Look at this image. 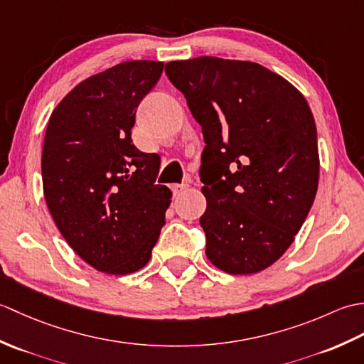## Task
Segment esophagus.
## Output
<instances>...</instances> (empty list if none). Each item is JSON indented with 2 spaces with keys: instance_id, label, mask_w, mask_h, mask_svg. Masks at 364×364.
Wrapping results in <instances>:
<instances>
[{
  "instance_id": "34e87169",
  "label": "esophagus",
  "mask_w": 364,
  "mask_h": 364,
  "mask_svg": "<svg viewBox=\"0 0 364 364\" xmlns=\"http://www.w3.org/2000/svg\"><path fill=\"white\" fill-rule=\"evenodd\" d=\"M188 189H189V184H186V183H183V184H173V188H172L173 196H180V194H183V192H186Z\"/></svg>"
}]
</instances>
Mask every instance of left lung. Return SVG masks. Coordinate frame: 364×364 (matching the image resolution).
<instances>
[{
    "label": "left lung",
    "mask_w": 364,
    "mask_h": 364,
    "mask_svg": "<svg viewBox=\"0 0 364 364\" xmlns=\"http://www.w3.org/2000/svg\"><path fill=\"white\" fill-rule=\"evenodd\" d=\"M202 127L200 225L206 257L227 274L264 270L310 213L319 181L318 131L305 97L249 60L202 56L166 64Z\"/></svg>",
    "instance_id": "obj_1"
}]
</instances>
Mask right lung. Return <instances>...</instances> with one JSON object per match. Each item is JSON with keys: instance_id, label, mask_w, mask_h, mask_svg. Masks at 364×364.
Listing matches in <instances>:
<instances>
[{"instance_id": "add662e5", "label": "right lung", "mask_w": 364, "mask_h": 364, "mask_svg": "<svg viewBox=\"0 0 364 364\" xmlns=\"http://www.w3.org/2000/svg\"><path fill=\"white\" fill-rule=\"evenodd\" d=\"M164 64L128 60L80 82L53 111L42 181L53 220L100 272L127 275L150 261L172 202L154 184L161 159L137 150L131 129Z\"/></svg>"}]
</instances>
